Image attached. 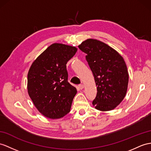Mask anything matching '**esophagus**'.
<instances>
[{
    "label": "esophagus",
    "mask_w": 151,
    "mask_h": 151,
    "mask_svg": "<svg viewBox=\"0 0 151 151\" xmlns=\"http://www.w3.org/2000/svg\"><path fill=\"white\" fill-rule=\"evenodd\" d=\"M79 88H80V89L81 90H83V88H84V85H83V84H79Z\"/></svg>",
    "instance_id": "34e87169"
}]
</instances>
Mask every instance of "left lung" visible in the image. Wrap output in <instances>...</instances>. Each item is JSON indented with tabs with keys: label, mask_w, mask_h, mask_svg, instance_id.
Masks as SVG:
<instances>
[{
	"label": "left lung",
	"mask_w": 151,
	"mask_h": 151,
	"mask_svg": "<svg viewBox=\"0 0 151 151\" xmlns=\"http://www.w3.org/2000/svg\"><path fill=\"white\" fill-rule=\"evenodd\" d=\"M86 54V60L93 73L97 96L92 102L102 111L114 109L127 93L129 73L122 56L107 44L95 39H87L78 46Z\"/></svg>",
	"instance_id": "8db88e82"
}]
</instances>
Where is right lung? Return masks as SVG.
<instances>
[{"label": "right lung", "instance_id": "right-lung-1", "mask_svg": "<svg viewBox=\"0 0 151 151\" xmlns=\"http://www.w3.org/2000/svg\"><path fill=\"white\" fill-rule=\"evenodd\" d=\"M76 47L55 43L32 62L27 74V91L39 112L58 119L70 111L77 93L68 82L67 63L74 56Z\"/></svg>", "mask_w": 151, "mask_h": 151}]
</instances>
